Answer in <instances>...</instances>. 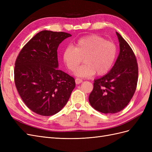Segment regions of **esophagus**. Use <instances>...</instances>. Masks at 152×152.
<instances>
[{"label": "esophagus", "instance_id": "34e87169", "mask_svg": "<svg viewBox=\"0 0 152 152\" xmlns=\"http://www.w3.org/2000/svg\"><path fill=\"white\" fill-rule=\"evenodd\" d=\"M82 82V80L81 79H79V78H77L75 79V83L76 84H79Z\"/></svg>", "mask_w": 152, "mask_h": 152}]
</instances>
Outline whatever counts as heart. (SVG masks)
<instances>
[{
  "label": "heart",
  "mask_w": 152,
  "mask_h": 152,
  "mask_svg": "<svg viewBox=\"0 0 152 152\" xmlns=\"http://www.w3.org/2000/svg\"><path fill=\"white\" fill-rule=\"evenodd\" d=\"M117 54L116 45L98 35H90L77 41L75 48L67 47L63 54V61L70 71H74L83 61L85 63L75 71L79 77L107 74L111 70Z\"/></svg>",
  "instance_id": "b5f03b06"
}]
</instances>
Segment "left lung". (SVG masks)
<instances>
[{
  "mask_svg": "<svg viewBox=\"0 0 152 152\" xmlns=\"http://www.w3.org/2000/svg\"><path fill=\"white\" fill-rule=\"evenodd\" d=\"M120 53L112 70L94 80L89 101L98 112L112 114L121 112L129 103L137 87L138 66L130 45L116 32Z\"/></svg>",
  "mask_w": 152,
  "mask_h": 152,
  "instance_id": "obj_1",
  "label": "left lung"
}]
</instances>
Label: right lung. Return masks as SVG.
<instances>
[{
	"instance_id": "add662e5",
	"label": "right lung",
	"mask_w": 152,
	"mask_h": 152,
	"mask_svg": "<svg viewBox=\"0 0 152 152\" xmlns=\"http://www.w3.org/2000/svg\"><path fill=\"white\" fill-rule=\"evenodd\" d=\"M72 35L43 30L27 42L16 59L15 82L22 100L32 112L50 116L65 107L75 79L58 67L57 50Z\"/></svg>"
}]
</instances>
